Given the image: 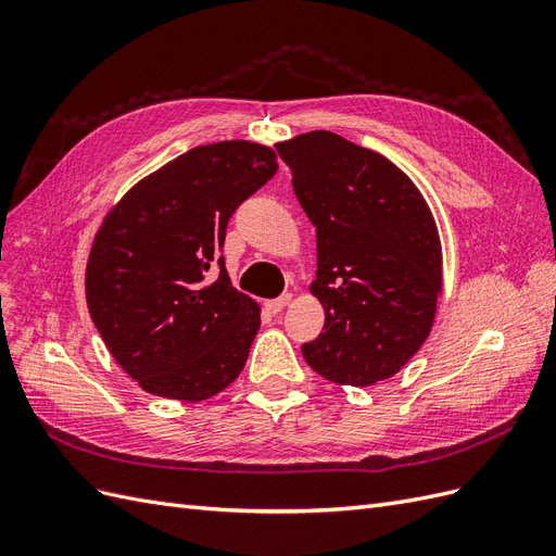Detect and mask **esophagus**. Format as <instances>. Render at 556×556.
Wrapping results in <instances>:
<instances>
[{"mask_svg":"<svg viewBox=\"0 0 556 556\" xmlns=\"http://www.w3.org/2000/svg\"><path fill=\"white\" fill-rule=\"evenodd\" d=\"M290 301H292V294H285V296H278V299L266 301L264 308H266V313L276 315V313H280L285 306H290Z\"/></svg>","mask_w":556,"mask_h":556,"instance_id":"obj_1","label":"esophagus"}]
</instances>
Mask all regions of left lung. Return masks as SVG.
Masks as SVG:
<instances>
[{
    "label": "left lung",
    "instance_id": "8db88e82",
    "mask_svg": "<svg viewBox=\"0 0 556 556\" xmlns=\"http://www.w3.org/2000/svg\"><path fill=\"white\" fill-rule=\"evenodd\" d=\"M276 148L317 233L311 292L325 306V329L301 352L331 382L392 378L427 341L443 285L425 197L396 164L333 131Z\"/></svg>",
    "mask_w": 556,
    "mask_h": 556
}]
</instances>
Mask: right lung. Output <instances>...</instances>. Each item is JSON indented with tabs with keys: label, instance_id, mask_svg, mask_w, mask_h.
I'll list each match as a JSON object with an SVG mask.
<instances>
[{
	"label": "right lung",
	"instance_id": "add662e5",
	"mask_svg": "<svg viewBox=\"0 0 556 556\" xmlns=\"http://www.w3.org/2000/svg\"><path fill=\"white\" fill-rule=\"evenodd\" d=\"M276 172L260 143L197 146L134 185L97 231L88 311L146 392L204 401L243 371L260 306L231 288L223 245L233 211Z\"/></svg>",
	"mask_w": 556,
	"mask_h": 556
}]
</instances>
